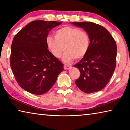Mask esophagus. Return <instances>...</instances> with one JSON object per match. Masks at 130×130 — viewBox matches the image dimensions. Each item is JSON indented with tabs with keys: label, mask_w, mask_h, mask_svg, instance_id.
I'll use <instances>...</instances> for the list:
<instances>
[{
	"label": "esophagus",
	"mask_w": 130,
	"mask_h": 130,
	"mask_svg": "<svg viewBox=\"0 0 130 130\" xmlns=\"http://www.w3.org/2000/svg\"><path fill=\"white\" fill-rule=\"evenodd\" d=\"M71 67V66H68V65H64V69L65 70H68L70 69Z\"/></svg>",
	"instance_id": "obj_1"
}]
</instances>
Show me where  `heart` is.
<instances>
[{
  "instance_id": "obj_1",
  "label": "heart",
  "mask_w": 130,
  "mask_h": 130,
  "mask_svg": "<svg viewBox=\"0 0 130 130\" xmlns=\"http://www.w3.org/2000/svg\"><path fill=\"white\" fill-rule=\"evenodd\" d=\"M46 43L56 58H60L64 50L63 60L69 63L74 59H82L87 54L90 46V37L87 32L80 28L66 26L56 31L54 37H47Z\"/></svg>"
}]
</instances>
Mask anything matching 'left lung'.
Here are the masks:
<instances>
[{"label":"left lung","mask_w":130,"mask_h":130,"mask_svg":"<svg viewBox=\"0 0 130 130\" xmlns=\"http://www.w3.org/2000/svg\"><path fill=\"white\" fill-rule=\"evenodd\" d=\"M90 37L87 53L74 66L80 72L76 84L82 91L92 93L103 89L111 78L116 69L117 45L106 28L93 22H74Z\"/></svg>","instance_id":"1"}]
</instances>
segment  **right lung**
<instances>
[{
	"mask_svg": "<svg viewBox=\"0 0 130 130\" xmlns=\"http://www.w3.org/2000/svg\"><path fill=\"white\" fill-rule=\"evenodd\" d=\"M61 24L35 20L15 35L11 46L10 64L19 85L33 94L46 93L63 71V64L52 55L46 40L50 30Z\"/></svg>",
	"mask_w": 130,
	"mask_h": 130,
	"instance_id": "add662e5",
	"label": "right lung"
}]
</instances>
